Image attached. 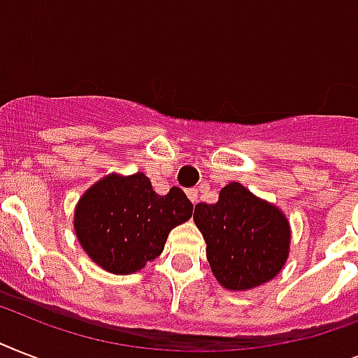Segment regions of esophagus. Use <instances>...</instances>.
<instances>
[{
  "label": "esophagus",
  "mask_w": 358,
  "mask_h": 358,
  "mask_svg": "<svg viewBox=\"0 0 358 358\" xmlns=\"http://www.w3.org/2000/svg\"><path fill=\"white\" fill-rule=\"evenodd\" d=\"M187 196H189V201L195 204L196 199H199V191L196 189H187Z\"/></svg>",
  "instance_id": "esophagus-1"
}]
</instances>
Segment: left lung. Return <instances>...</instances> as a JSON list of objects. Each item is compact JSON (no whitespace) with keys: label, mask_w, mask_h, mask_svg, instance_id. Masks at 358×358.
<instances>
[{"label":"left lung","mask_w":358,"mask_h":358,"mask_svg":"<svg viewBox=\"0 0 358 358\" xmlns=\"http://www.w3.org/2000/svg\"><path fill=\"white\" fill-rule=\"evenodd\" d=\"M213 275L227 289L243 292L269 282L288 260L289 223L275 204L230 182L215 204L195 206Z\"/></svg>","instance_id":"left-lung-1"}]
</instances>
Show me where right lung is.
<instances>
[{"label":"right lung","instance_id":"right-lung-1","mask_svg":"<svg viewBox=\"0 0 358 358\" xmlns=\"http://www.w3.org/2000/svg\"><path fill=\"white\" fill-rule=\"evenodd\" d=\"M191 213L193 204L180 187L157 195L143 173L109 174L83 193L74 230L94 264L115 275H129L156 260L169 232Z\"/></svg>","mask_w":358,"mask_h":358}]
</instances>
